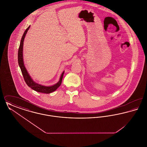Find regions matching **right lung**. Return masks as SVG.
<instances>
[{
	"label": "right lung",
	"instance_id": "1",
	"mask_svg": "<svg viewBox=\"0 0 147 147\" xmlns=\"http://www.w3.org/2000/svg\"><path fill=\"white\" fill-rule=\"evenodd\" d=\"M30 28V25L28 26L26 30L25 31L24 34L22 36L20 46L18 50V63L19 65L20 68V69L22 74L23 77L24 78L25 82H26V84L28 85L30 88H31L32 89L34 90L35 91H37L38 92H42L45 94H49L51 92H52L53 91L57 90V89L61 85L62 79H63V75L64 71H63L62 73L59 80L56 83L52 86H45L41 84H38L35 82L32 78L30 77V76L28 74V70H26L25 66L24 65V59H23V45H24V41L25 37V36L26 35L28 29Z\"/></svg>",
	"mask_w": 147,
	"mask_h": 147
}]
</instances>
